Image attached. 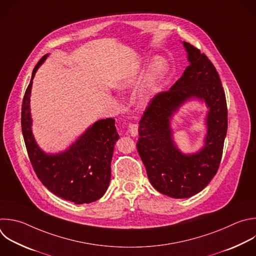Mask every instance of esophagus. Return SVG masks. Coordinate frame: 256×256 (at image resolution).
<instances>
[{"label":"esophagus","mask_w":256,"mask_h":256,"mask_svg":"<svg viewBox=\"0 0 256 256\" xmlns=\"http://www.w3.org/2000/svg\"><path fill=\"white\" fill-rule=\"evenodd\" d=\"M138 124H128V132L130 134V136H138Z\"/></svg>","instance_id":"obj_1"}]
</instances>
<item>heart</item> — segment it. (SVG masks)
I'll return each instance as SVG.
<instances>
[{"mask_svg":"<svg viewBox=\"0 0 256 256\" xmlns=\"http://www.w3.org/2000/svg\"><path fill=\"white\" fill-rule=\"evenodd\" d=\"M166 71V65L162 60H156L152 63V69L148 74V79L146 84L144 85V88L142 90L138 96V104L140 106H144L148 104L152 90L156 86L158 82L160 80V78L164 75ZM136 82V78L134 76H126L124 77L120 82H118V88L120 90H126L130 88L132 85H134Z\"/></svg>","mask_w":256,"mask_h":256,"instance_id":"heart-1","label":"heart"}]
</instances>
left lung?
Here are the masks:
<instances>
[{"instance_id": "obj_1", "label": "left lung", "mask_w": 256, "mask_h": 256, "mask_svg": "<svg viewBox=\"0 0 256 256\" xmlns=\"http://www.w3.org/2000/svg\"><path fill=\"white\" fill-rule=\"evenodd\" d=\"M190 65L168 92L158 94L148 104L138 128V152L148 178L160 193L172 198H189L202 191L216 175L227 134L225 92L209 58L183 42ZM204 100L210 108L206 144L196 154H182L172 138L169 120L186 100Z\"/></svg>"}]
</instances>
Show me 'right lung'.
<instances>
[{
	"label": "right lung",
	"instance_id": "1",
	"mask_svg": "<svg viewBox=\"0 0 256 256\" xmlns=\"http://www.w3.org/2000/svg\"><path fill=\"white\" fill-rule=\"evenodd\" d=\"M47 56L44 55L34 67L23 98L21 126L27 152L37 177L50 192L75 204L92 203L100 199L110 185V162L120 138L116 120H100L66 150L56 154H45L32 134L30 96L35 73Z\"/></svg>",
	"mask_w": 256,
	"mask_h": 256
}]
</instances>
